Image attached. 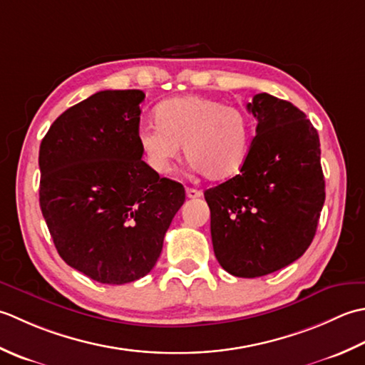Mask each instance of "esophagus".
<instances>
[{"instance_id":"esophagus-1","label":"esophagus","mask_w":365,"mask_h":365,"mask_svg":"<svg viewBox=\"0 0 365 365\" xmlns=\"http://www.w3.org/2000/svg\"><path fill=\"white\" fill-rule=\"evenodd\" d=\"M185 195H187V198H200L203 195V192L198 190V189L187 187V189H185Z\"/></svg>"}]
</instances>
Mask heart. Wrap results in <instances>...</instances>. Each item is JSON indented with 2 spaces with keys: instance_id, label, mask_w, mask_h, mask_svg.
<instances>
[{
  "instance_id": "heart-1",
  "label": "heart",
  "mask_w": 365,
  "mask_h": 365,
  "mask_svg": "<svg viewBox=\"0 0 365 365\" xmlns=\"http://www.w3.org/2000/svg\"><path fill=\"white\" fill-rule=\"evenodd\" d=\"M155 123L141 125L137 138L155 173L173 172L181 146L192 168L219 181L240 172L250 146L252 125L242 110L206 96H181L155 108Z\"/></svg>"
}]
</instances>
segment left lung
Listing matches in <instances>:
<instances>
[{
    "label": "left lung",
    "mask_w": 365,
    "mask_h": 365,
    "mask_svg": "<svg viewBox=\"0 0 365 365\" xmlns=\"http://www.w3.org/2000/svg\"><path fill=\"white\" fill-rule=\"evenodd\" d=\"M252 140L240 175L205 192L220 266L254 279L296 262L314 240L324 203L319 138L302 111L267 93L254 96Z\"/></svg>",
    "instance_id": "left-lung-1"
}]
</instances>
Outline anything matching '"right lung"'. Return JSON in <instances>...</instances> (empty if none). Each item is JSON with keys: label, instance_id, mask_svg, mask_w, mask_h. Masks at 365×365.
<instances>
[{"label": "right lung", "instance_id": "right-lung-1", "mask_svg": "<svg viewBox=\"0 0 365 365\" xmlns=\"http://www.w3.org/2000/svg\"><path fill=\"white\" fill-rule=\"evenodd\" d=\"M140 89L99 91L64 111L39 150V203L66 263L101 284L150 272L185 200L141 160Z\"/></svg>", "mask_w": 365, "mask_h": 365}]
</instances>
